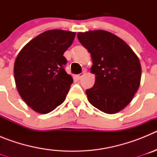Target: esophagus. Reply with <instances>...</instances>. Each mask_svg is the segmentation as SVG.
Listing matches in <instances>:
<instances>
[{
	"label": "esophagus",
	"instance_id": "1",
	"mask_svg": "<svg viewBox=\"0 0 157 157\" xmlns=\"http://www.w3.org/2000/svg\"><path fill=\"white\" fill-rule=\"evenodd\" d=\"M83 75H84V72H83V73H82V74L77 75H76V78H77L78 79H80V78H82V77L83 76Z\"/></svg>",
	"mask_w": 157,
	"mask_h": 157
}]
</instances>
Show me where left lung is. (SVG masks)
<instances>
[{"label": "left lung", "mask_w": 157, "mask_h": 157, "mask_svg": "<svg viewBox=\"0 0 157 157\" xmlns=\"http://www.w3.org/2000/svg\"><path fill=\"white\" fill-rule=\"evenodd\" d=\"M78 39L90 53L95 83L86 90L89 102L107 114L120 112L139 88L140 60L120 37L105 30L78 32Z\"/></svg>", "instance_id": "left-lung-1"}]
</instances>
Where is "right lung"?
<instances>
[{
  "mask_svg": "<svg viewBox=\"0 0 157 157\" xmlns=\"http://www.w3.org/2000/svg\"><path fill=\"white\" fill-rule=\"evenodd\" d=\"M75 32L49 30L23 46L14 63L18 93L34 112L47 114L61 105L73 82L65 71L63 56L71 45Z\"/></svg>",
  "mask_w": 157,
  "mask_h": 157,
  "instance_id": "add662e5",
  "label": "right lung"
}]
</instances>
